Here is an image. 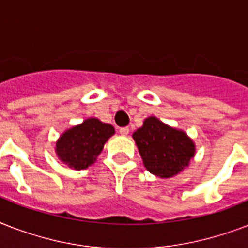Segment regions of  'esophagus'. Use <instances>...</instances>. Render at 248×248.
<instances>
[{
  "instance_id": "obj_1",
  "label": "esophagus",
  "mask_w": 248,
  "mask_h": 248,
  "mask_svg": "<svg viewBox=\"0 0 248 248\" xmlns=\"http://www.w3.org/2000/svg\"><path fill=\"white\" fill-rule=\"evenodd\" d=\"M128 132H130V128H128V127H121L120 128L121 135L126 136V135H128Z\"/></svg>"
}]
</instances>
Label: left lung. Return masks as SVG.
<instances>
[{
	"mask_svg": "<svg viewBox=\"0 0 248 248\" xmlns=\"http://www.w3.org/2000/svg\"><path fill=\"white\" fill-rule=\"evenodd\" d=\"M132 138L144 166L149 172L161 177L180 172L196 152L194 144L184 131L170 127L155 117L144 121L143 127L136 130Z\"/></svg>",
	"mask_w": 248,
	"mask_h": 248,
	"instance_id": "left-lung-1",
	"label": "left lung"
}]
</instances>
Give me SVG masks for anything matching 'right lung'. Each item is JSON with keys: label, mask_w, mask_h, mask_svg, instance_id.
Returning <instances> with one entry per match:
<instances>
[{"label": "right lung", "mask_w": 248, "mask_h": 248, "mask_svg": "<svg viewBox=\"0 0 248 248\" xmlns=\"http://www.w3.org/2000/svg\"><path fill=\"white\" fill-rule=\"evenodd\" d=\"M113 134V126L96 118H89L60 136L56 143V153L69 167L85 170L93 163Z\"/></svg>", "instance_id": "right-lung-1"}]
</instances>
